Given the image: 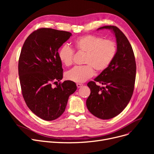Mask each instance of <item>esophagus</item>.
<instances>
[{"instance_id":"34e87169","label":"esophagus","mask_w":154,"mask_h":154,"mask_svg":"<svg viewBox=\"0 0 154 154\" xmlns=\"http://www.w3.org/2000/svg\"><path fill=\"white\" fill-rule=\"evenodd\" d=\"M82 86H83V84H77V88H80V87H82Z\"/></svg>"}]
</instances>
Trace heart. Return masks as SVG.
Here are the masks:
<instances>
[{
    "label": "heart",
    "instance_id": "b5f03b06",
    "mask_svg": "<svg viewBox=\"0 0 154 154\" xmlns=\"http://www.w3.org/2000/svg\"><path fill=\"white\" fill-rule=\"evenodd\" d=\"M75 49L85 54L84 66H77L68 71L66 78L70 81L82 83L92 77L95 69L97 72L106 70L115 58L117 45L113 40L94 35H86L75 40L73 44ZM58 57L61 63L69 67L73 63L74 51L67 45H63L59 51Z\"/></svg>",
    "mask_w": 154,
    "mask_h": 154
}]
</instances>
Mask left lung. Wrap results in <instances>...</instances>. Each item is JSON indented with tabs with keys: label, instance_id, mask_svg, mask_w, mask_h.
Listing matches in <instances>:
<instances>
[{
	"label": "left lung",
	"instance_id": "8db88e82",
	"mask_svg": "<svg viewBox=\"0 0 154 154\" xmlns=\"http://www.w3.org/2000/svg\"><path fill=\"white\" fill-rule=\"evenodd\" d=\"M109 29L114 34L117 53L110 66L87 84L91 94L86 101L88 110L94 116L106 120L122 112L133 94L136 75V63L132 46L118 27L106 26L97 29ZM98 82L106 87L96 85Z\"/></svg>",
	"mask_w": 154,
	"mask_h": 154
}]
</instances>
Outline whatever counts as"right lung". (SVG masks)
<instances>
[{
	"label": "right lung",
	"instance_id": "add662e5",
	"mask_svg": "<svg viewBox=\"0 0 154 154\" xmlns=\"http://www.w3.org/2000/svg\"><path fill=\"white\" fill-rule=\"evenodd\" d=\"M71 35L66 31L39 29L27 38L22 48L19 75L22 95L30 110L45 120L59 118L69 96L77 90L75 83L70 80L55 88L51 84L63 78L58 51Z\"/></svg>",
	"mask_w": 154,
	"mask_h": 154
}]
</instances>
